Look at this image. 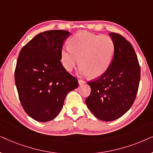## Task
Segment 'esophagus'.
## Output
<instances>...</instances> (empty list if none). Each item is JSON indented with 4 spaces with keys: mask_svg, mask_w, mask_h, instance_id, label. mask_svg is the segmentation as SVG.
<instances>
[{
    "mask_svg": "<svg viewBox=\"0 0 153 153\" xmlns=\"http://www.w3.org/2000/svg\"><path fill=\"white\" fill-rule=\"evenodd\" d=\"M85 83H85V81L81 80V79H79V85H85Z\"/></svg>",
    "mask_w": 153,
    "mask_h": 153,
    "instance_id": "obj_1",
    "label": "esophagus"
}]
</instances>
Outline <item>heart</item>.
Here are the masks:
<instances>
[{
	"label": "heart",
	"mask_w": 153,
	"mask_h": 153,
	"mask_svg": "<svg viewBox=\"0 0 153 153\" xmlns=\"http://www.w3.org/2000/svg\"><path fill=\"white\" fill-rule=\"evenodd\" d=\"M70 47L65 46L61 50V60L65 68L72 71L80 63L83 75L97 78L103 75L114 59L115 45L108 35L79 33L70 39Z\"/></svg>",
	"instance_id": "b5f03b06"
}]
</instances>
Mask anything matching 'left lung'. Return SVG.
I'll list each match as a JSON object with an SVG mask.
<instances>
[{
	"mask_svg": "<svg viewBox=\"0 0 153 153\" xmlns=\"http://www.w3.org/2000/svg\"><path fill=\"white\" fill-rule=\"evenodd\" d=\"M115 45L113 61L99 79L88 83L91 88L85 104L94 116L112 121L132 106L139 88L141 69L134 49L122 35L110 33Z\"/></svg>",
	"mask_w": 153,
	"mask_h": 153,
	"instance_id": "left-lung-1",
	"label": "left lung"
}]
</instances>
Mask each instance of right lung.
Here are the masks:
<instances>
[{
    "mask_svg": "<svg viewBox=\"0 0 153 153\" xmlns=\"http://www.w3.org/2000/svg\"><path fill=\"white\" fill-rule=\"evenodd\" d=\"M70 35L63 30L40 33L20 51L14 72L19 97L26 114L39 122L55 118L67 94L78 87L60 62L62 46Z\"/></svg>",
    "mask_w": 153,
    "mask_h": 153,
    "instance_id": "obj_1",
    "label": "right lung"
}]
</instances>
